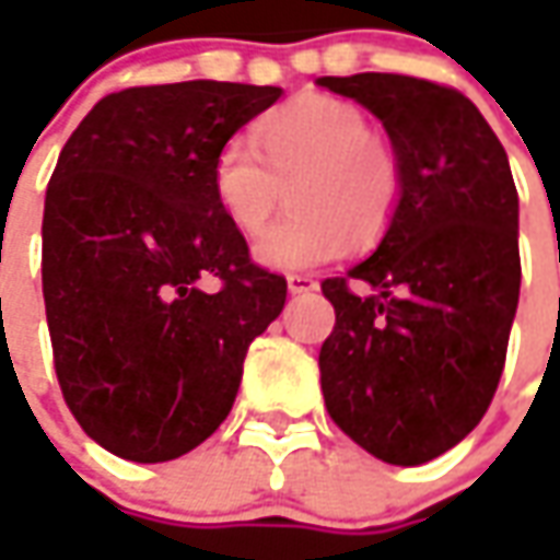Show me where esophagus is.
Segmentation results:
<instances>
[{
    "instance_id": "esophagus-1",
    "label": "esophagus",
    "mask_w": 560,
    "mask_h": 560,
    "mask_svg": "<svg viewBox=\"0 0 560 560\" xmlns=\"http://www.w3.org/2000/svg\"><path fill=\"white\" fill-rule=\"evenodd\" d=\"M287 287H290V292H312L317 290V280H314L312 273H290Z\"/></svg>"
}]
</instances>
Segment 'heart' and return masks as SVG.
Masks as SVG:
<instances>
[{
  "label": "heart",
  "instance_id": "obj_1",
  "mask_svg": "<svg viewBox=\"0 0 560 560\" xmlns=\"http://www.w3.org/2000/svg\"><path fill=\"white\" fill-rule=\"evenodd\" d=\"M283 189L292 214L255 243V258L270 270H308L389 226L401 199V162L371 133L358 105L308 93L258 120L255 145L224 142L211 164L214 202L243 236L268 224Z\"/></svg>",
  "mask_w": 560,
  "mask_h": 560
}]
</instances>
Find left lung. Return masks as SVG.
<instances>
[{"label":"left lung","mask_w":560,"mask_h":560,"mask_svg":"<svg viewBox=\"0 0 560 560\" xmlns=\"http://www.w3.org/2000/svg\"><path fill=\"white\" fill-rule=\"evenodd\" d=\"M383 120L401 199L376 252L320 283L334 334L320 389L334 423L386 464L433 462L483 420L521 295L517 189L470 98L405 74L320 77ZM375 290L358 296L351 280Z\"/></svg>","instance_id":"1"}]
</instances>
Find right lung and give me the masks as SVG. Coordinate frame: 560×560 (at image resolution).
<instances>
[{"label":"right lung","mask_w":560,"mask_h":560,"mask_svg":"<svg viewBox=\"0 0 560 560\" xmlns=\"http://www.w3.org/2000/svg\"><path fill=\"white\" fill-rule=\"evenodd\" d=\"M280 86L186 80L112 93L65 142L43 211L55 376L90 440L180 458L230 415L287 277L255 265L211 192L224 142Z\"/></svg>","instance_id":"right-lung-1"}]
</instances>
